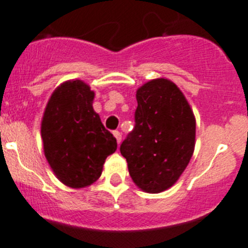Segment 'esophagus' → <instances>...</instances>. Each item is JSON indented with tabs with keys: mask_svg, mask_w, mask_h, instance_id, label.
I'll list each match as a JSON object with an SVG mask.
<instances>
[{
	"mask_svg": "<svg viewBox=\"0 0 248 248\" xmlns=\"http://www.w3.org/2000/svg\"><path fill=\"white\" fill-rule=\"evenodd\" d=\"M113 135L115 136V139H117L118 144H120V141H122V134H120V131L114 130V131H113Z\"/></svg>",
	"mask_w": 248,
	"mask_h": 248,
	"instance_id": "1",
	"label": "esophagus"
}]
</instances>
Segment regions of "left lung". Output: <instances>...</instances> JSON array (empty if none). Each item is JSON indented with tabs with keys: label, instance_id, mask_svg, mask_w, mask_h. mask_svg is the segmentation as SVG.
Masks as SVG:
<instances>
[{
	"label": "left lung",
	"instance_id": "obj_1",
	"mask_svg": "<svg viewBox=\"0 0 248 248\" xmlns=\"http://www.w3.org/2000/svg\"><path fill=\"white\" fill-rule=\"evenodd\" d=\"M135 126L120 145L130 177L144 192L169 189L189 163L195 145V118L187 99L170 79L157 78L136 91Z\"/></svg>",
	"mask_w": 248,
	"mask_h": 248
}]
</instances>
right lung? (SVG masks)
Returning <instances> with one entry per match:
<instances>
[{
  "label": "right lung",
  "instance_id": "add662e5",
  "mask_svg": "<svg viewBox=\"0 0 248 248\" xmlns=\"http://www.w3.org/2000/svg\"><path fill=\"white\" fill-rule=\"evenodd\" d=\"M94 92L85 82L67 81L53 92L42 120L44 154L63 185L83 188L101 177L117 139L93 110Z\"/></svg>",
  "mask_w": 248,
  "mask_h": 248
}]
</instances>
